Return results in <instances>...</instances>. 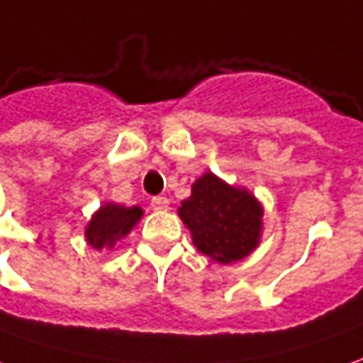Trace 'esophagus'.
Masks as SVG:
<instances>
[{
	"label": "esophagus",
	"mask_w": 363,
	"mask_h": 363,
	"mask_svg": "<svg viewBox=\"0 0 363 363\" xmlns=\"http://www.w3.org/2000/svg\"><path fill=\"white\" fill-rule=\"evenodd\" d=\"M150 208H152V211H167V208H169V199H167V196H152Z\"/></svg>",
	"instance_id": "esophagus-1"
}]
</instances>
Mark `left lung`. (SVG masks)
Here are the masks:
<instances>
[{"instance_id":"8db88e82","label":"left lung","mask_w":363,"mask_h":363,"mask_svg":"<svg viewBox=\"0 0 363 363\" xmlns=\"http://www.w3.org/2000/svg\"><path fill=\"white\" fill-rule=\"evenodd\" d=\"M262 214V204L250 192L226 184L213 172L194 181L191 196L179 208L194 246L220 264L242 260L258 246Z\"/></svg>"}]
</instances>
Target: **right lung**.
<instances>
[{
    "instance_id": "right-lung-1",
    "label": "right lung",
    "mask_w": 363,
    "mask_h": 363,
    "mask_svg": "<svg viewBox=\"0 0 363 363\" xmlns=\"http://www.w3.org/2000/svg\"><path fill=\"white\" fill-rule=\"evenodd\" d=\"M143 211L139 206H123L115 202H107L93 214L85 228V238L89 246L95 250L103 248H115L117 242H121L127 234L133 230V226L139 223Z\"/></svg>"
}]
</instances>
